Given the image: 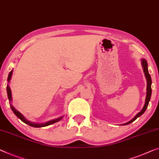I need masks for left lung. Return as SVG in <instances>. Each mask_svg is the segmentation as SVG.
<instances>
[{"label":"left lung","instance_id":"8db88e82","mask_svg":"<svg viewBox=\"0 0 159 159\" xmlns=\"http://www.w3.org/2000/svg\"><path fill=\"white\" fill-rule=\"evenodd\" d=\"M141 63H142V66H143V71H144V73H145L146 80H147V89H146V90H147V93H146L145 105H144L143 109H142L139 113H137V114L136 115V116L133 118L132 120H130V121H129L128 123H125V124H124V125H127V124H131V123L134 122L137 118L141 116L143 114L144 112H145L146 108H147L148 103H149V101H150V99H151V83H152V82H151V75L148 73V63H147V61H146V60H145V59H142Z\"/></svg>","mask_w":159,"mask_h":159}]
</instances>
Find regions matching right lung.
Wrapping results in <instances>:
<instances>
[{"instance_id":"add662e5","label":"right lung","mask_w":159,"mask_h":159,"mask_svg":"<svg viewBox=\"0 0 159 159\" xmlns=\"http://www.w3.org/2000/svg\"><path fill=\"white\" fill-rule=\"evenodd\" d=\"M12 73H13V70H11V71L8 74V81L9 82L10 81V80L11 79V75H12ZM7 93H8V100L11 101H12V96H11V89L10 87H9L8 85H7ZM11 108L13 111V112L15 113V115L17 116L18 118H20V119L22 120L23 123H25V124H26L28 125H30V126H33V127H35V128H40V127H44V126H47V125H49L52 124H54V123L56 122H58L61 119H62L63 117H61V118H56V119H53L52 120H50V121H48L46 123H45V124H34V123H31L30 121H28L26 119H25V117L23 116L21 114L20 112H18L17 110L15 109V108L13 107V106L11 104Z\"/></svg>"}]
</instances>
